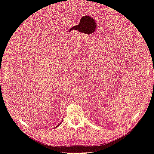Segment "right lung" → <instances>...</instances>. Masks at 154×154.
I'll return each mask as SVG.
<instances>
[{"label":"right lung","mask_w":154,"mask_h":154,"mask_svg":"<svg viewBox=\"0 0 154 154\" xmlns=\"http://www.w3.org/2000/svg\"><path fill=\"white\" fill-rule=\"evenodd\" d=\"M60 124H61V123H60ZM60 124H59V125H60ZM59 125H58V126H57V127H58V126H59ZM56 128H57V127H56Z\"/></svg>","instance_id":"add662e5"}]
</instances>
